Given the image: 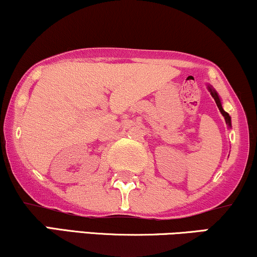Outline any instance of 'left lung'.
I'll use <instances>...</instances> for the list:
<instances>
[{
    "label": "left lung",
    "instance_id": "8db88e82",
    "mask_svg": "<svg viewBox=\"0 0 257 257\" xmlns=\"http://www.w3.org/2000/svg\"><path fill=\"white\" fill-rule=\"evenodd\" d=\"M207 87H209V91H210L211 96H212V97H213V99H215V102H216L217 106H218V109H219L220 113H222V115L224 116V118H225L226 124H228L229 126H231V117H230L228 112L224 111V109H223V106H222V102H220V98H219L218 93L216 92V90H213V89H212V86H210V85H209Z\"/></svg>",
    "mask_w": 257,
    "mask_h": 257
}]
</instances>
